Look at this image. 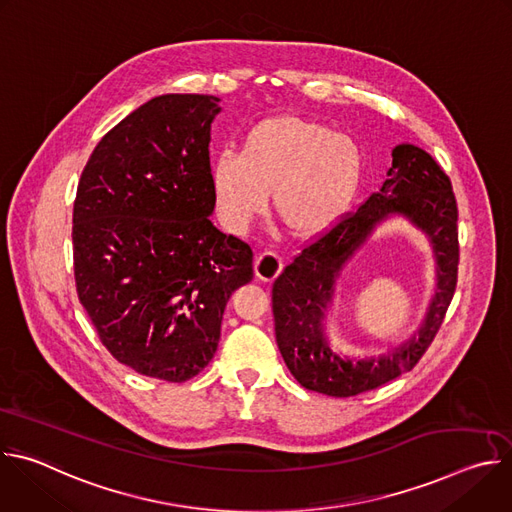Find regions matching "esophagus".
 <instances>
[{
  "mask_svg": "<svg viewBox=\"0 0 512 512\" xmlns=\"http://www.w3.org/2000/svg\"><path fill=\"white\" fill-rule=\"evenodd\" d=\"M281 267H283L281 257L273 251H263L255 259V275L261 281H271L281 271Z\"/></svg>",
  "mask_w": 512,
  "mask_h": 512,
  "instance_id": "esophagus-1",
  "label": "esophagus"
}]
</instances>
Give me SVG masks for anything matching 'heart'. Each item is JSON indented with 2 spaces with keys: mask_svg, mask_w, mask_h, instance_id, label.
I'll use <instances>...</instances> for the list:
<instances>
[{
  "mask_svg": "<svg viewBox=\"0 0 512 512\" xmlns=\"http://www.w3.org/2000/svg\"><path fill=\"white\" fill-rule=\"evenodd\" d=\"M360 172V150L348 135L306 117L277 115L243 135L239 156H216L210 182L229 229H245L271 192L281 225L298 237H316L342 214Z\"/></svg>",
  "mask_w": 512,
  "mask_h": 512,
  "instance_id": "heart-1",
  "label": "heart"
}]
</instances>
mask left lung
Here are the masks:
<instances>
[{"mask_svg":"<svg viewBox=\"0 0 512 512\" xmlns=\"http://www.w3.org/2000/svg\"><path fill=\"white\" fill-rule=\"evenodd\" d=\"M403 213L425 230L438 257V291L420 332L379 359L352 361L332 353L321 320L341 265L387 215ZM458 204L448 174L417 145L393 150L379 192L318 235L271 285L279 352L296 381L330 397H354L409 373L440 330L458 283Z\"/></svg>","mask_w":512,"mask_h":512,"instance_id":"left-lung-1","label":"left lung"}]
</instances>
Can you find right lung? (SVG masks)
Segmentation results:
<instances>
[{
  "label": "right lung",
  "mask_w": 512,
  "mask_h": 512,
  "mask_svg": "<svg viewBox=\"0 0 512 512\" xmlns=\"http://www.w3.org/2000/svg\"><path fill=\"white\" fill-rule=\"evenodd\" d=\"M212 95H162L93 150L72 208L77 294L103 346L139 375L184 383L216 352L251 247L210 223Z\"/></svg>",
  "instance_id": "right-lung-1"
}]
</instances>
